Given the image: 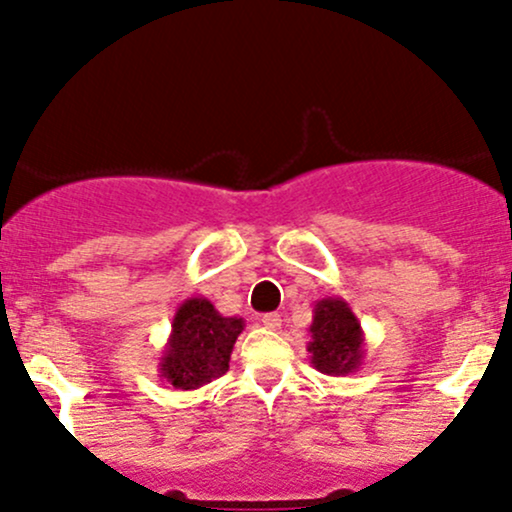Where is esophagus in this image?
Listing matches in <instances>:
<instances>
[{
	"instance_id": "1",
	"label": "esophagus",
	"mask_w": 512,
	"mask_h": 512,
	"mask_svg": "<svg viewBox=\"0 0 512 512\" xmlns=\"http://www.w3.org/2000/svg\"><path fill=\"white\" fill-rule=\"evenodd\" d=\"M260 320H262V325L267 327V330H279V327H281V315L279 313H264Z\"/></svg>"
}]
</instances>
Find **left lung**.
<instances>
[{
	"instance_id": "8db88e82",
	"label": "left lung",
	"mask_w": 512,
	"mask_h": 512,
	"mask_svg": "<svg viewBox=\"0 0 512 512\" xmlns=\"http://www.w3.org/2000/svg\"><path fill=\"white\" fill-rule=\"evenodd\" d=\"M310 363L325 375L354 373L363 363L366 337L363 327L344 298H322L313 308L310 322Z\"/></svg>"
}]
</instances>
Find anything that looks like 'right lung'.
Masks as SVG:
<instances>
[{"label":"right lung","instance_id":"add662e5","mask_svg":"<svg viewBox=\"0 0 512 512\" xmlns=\"http://www.w3.org/2000/svg\"><path fill=\"white\" fill-rule=\"evenodd\" d=\"M243 317H226L209 298L195 296L178 305L158 373L175 390H199L228 370Z\"/></svg>","mask_w":512,"mask_h":512}]
</instances>
